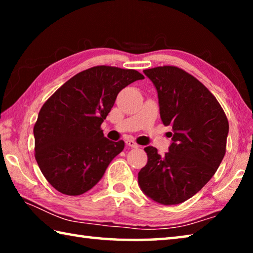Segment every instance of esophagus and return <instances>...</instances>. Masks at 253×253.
I'll list each match as a JSON object with an SVG mask.
<instances>
[{
    "instance_id": "1",
    "label": "esophagus",
    "mask_w": 253,
    "mask_h": 253,
    "mask_svg": "<svg viewBox=\"0 0 253 253\" xmlns=\"http://www.w3.org/2000/svg\"><path fill=\"white\" fill-rule=\"evenodd\" d=\"M126 145H127V146L131 147V148H137V147H138V144H137L135 140H132V139H127L126 140Z\"/></svg>"
}]
</instances>
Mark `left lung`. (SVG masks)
<instances>
[{"label":"left lung","instance_id":"1","mask_svg":"<svg viewBox=\"0 0 253 253\" xmlns=\"http://www.w3.org/2000/svg\"><path fill=\"white\" fill-rule=\"evenodd\" d=\"M156 87L162 122L172 128L173 143L164 156L145 147L147 164L138 184L148 198L164 205L195 195L215 174L226 149L229 122L213 93L175 66L144 70Z\"/></svg>","mask_w":253,"mask_h":253}]
</instances>
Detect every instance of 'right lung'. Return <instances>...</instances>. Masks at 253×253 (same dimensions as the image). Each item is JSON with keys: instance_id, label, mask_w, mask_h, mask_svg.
<instances>
[{"instance_id": "add662e5", "label": "right lung", "mask_w": 253, "mask_h": 253, "mask_svg": "<svg viewBox=\"0 0 253 253\" xmlns=\"http://www.w3.org/2000/svg\"><path fill=\"white\" fill-rule=\"evenodd\" d=\"M140 79L134 69L96 66L72 77L41 107L33 127L34 157L60 193L90 190L125 147L124 140L107 139L100 126L119 91Z\"/></svg>"}]
</instances>
